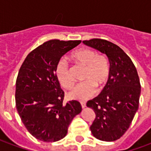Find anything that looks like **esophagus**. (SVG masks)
<instances>
[{
	"instance_id": "34e87169",
	"label": "esophagus",
	"mask_w": 151,
	"mask_h": 151,
	"mask_svg": "<svg viewBox=\"0 0 151 151\" xmlns=\"http://www.w3.org/2000/svg\"><path fill=\"white\" fill-rule=\"evenodd\" d=\"M81 106H82V108H86V103L85 102H81Z\"/></svg>"
}]
</instances>
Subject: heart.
Returning <instances> with one entry per match:
<instances>
[{
  "label": "heart",
  "mask_w": 151,
  "mask_h": 151,
  "mask_svg": "<svg viewBox=\"0 0 151 151\" xmlns=\"http://www.w3.org/2000/svg\"><path fill=\"white\" fill-rule=\"evenodd\" d=\"M69 58L82 67L85 70L82 74L83 82L69 93L70 99L83 101L95 94L96 89L101 90L108 83L110 73V62L104 55H99L90 48H80L71 53ZM56 78L64 88L70 90L75 82L71 75L69 65L65 60H60L56 68Z\"/></svg>",
  "instance_id": "1"
}]
</instances>
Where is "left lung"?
<instances>
[{
  "instance_id": "obj_1",
  "label": "left lung",
  "mask_w": 151,
  "mask_h": 151,
  "mask_svg": "<svg viewBox=\"0 0 151 151\" xmlns=\"http://www.w3.org/2000/svg\"><path fill=\"white\" fill-rule=\"evenodd\" d=\"M108 57L111 73L101 93L86 103L95 113L91 131L97 139L113 142L124 135L139 105L141 84L136 67L120 47L101 39L82 41Z\"/></svg>"
}]
</instances>
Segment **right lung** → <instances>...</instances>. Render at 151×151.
<instances>
[{"label":"right lung","instance_id":"obj_1","mask_svg":"<svg viewBox=\"0 0 151 151\" xmlns=\"http://www.w3.org/2000/svg\"><path fill=\"white\" fill-rule=\"evenodd\" d=\"M81 40H52L29 53L16 81V108L28 132L36 139L52 142L62 139L73 117L82 111L78 101L63 104L65 93L56 78L61 56Z\"/></svg>","mask_w":151,"mask_h":151}]
</instances>
